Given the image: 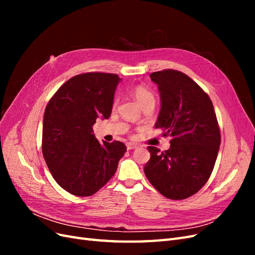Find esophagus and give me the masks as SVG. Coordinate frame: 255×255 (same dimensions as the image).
<instances>
[{
    "mask_svg": "<svg viewBox=\"0 0 255 255\" xmlns=\"http://www.w3.org/2000/svg\"><path fill=\"white\" fill-rule=\"evenodd\" d=\"M137 144H135V143H133V142H128L127 143V148H128V150H133V149H136L137 148Z\"/></svg>",
    "mask_w": 255,
    "mask_h": 255,
    "instance_id": "34e87169",
    "label": "esophagus"
}]
</instances>
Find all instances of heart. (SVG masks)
<instances>
[{
  "label": "heart",
  "mask_w": 255,
  "mask_h": 255,
  "mask_svg": "<svg viewBox=\"0 0 255 255\" xmlns=\"http://www.w3.org/2000/svg\"><path fill=\"white\" fill-rule=\"evenodd\" d=\"M133 97L138 104L141 106V109H143L144 106L155 104V96L150 89L142 86V85H138L133 89ZM116 104H117V100H115L114 102V105Z\"/></svg>",
  "instance_id": "heart-1"
}]
</instances>
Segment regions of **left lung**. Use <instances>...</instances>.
<instances>
[{
    "mask_svg": "<svg viewBox=\"0 0 255 255\" xmlns=\"http://www.w3.org/2000/svg\"><path fill=\"white\" fill-rule=\"evenodd\" d=\"M161 107L155 128L170 136V148L148 146L146 179L164 197L183 200L210 179L221 141L214 106L206 92L188 75L172 69L153 72Z\"/></svg>",
    "mask_w": 255,
    "mask_h": 255,
    "instance_id": "1",
    "label": "left lung"
}]
</instances>
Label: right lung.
Listing matches in <instances>:
<instances>
[{"label": "right lung", "instance_id": "add662e5", "mask_svg": "<svg viewBox=\"0 0 255 255\" xmlns=\"http://www.w3.org/2000/svg\"><path fill=\"white\" fill-rule=\"evenodd\" d=\"M117 74L87 72L61 85L45 107L42 154L54 180L70 194L92 196L117 170L126 144L100 143L92 129L97 118L109 119Z\"/></svg>", "mask_w": 255, "mask_h": 255}]
</instances>
